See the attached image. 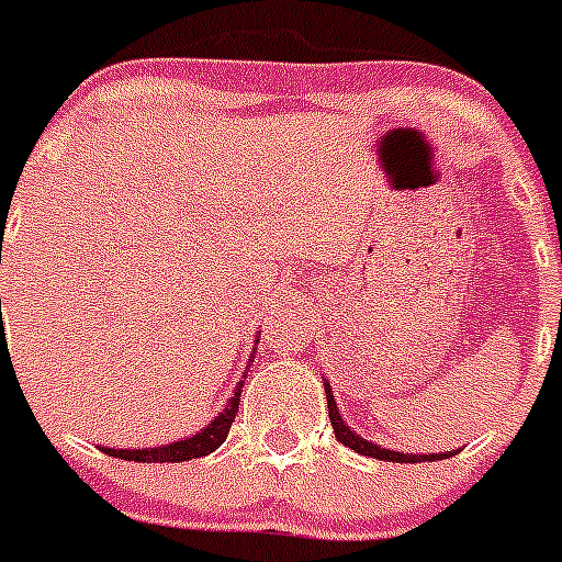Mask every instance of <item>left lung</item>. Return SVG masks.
Masks as SVG:
<instances>
[{
  "label": "left lung",
  "mask_w": 562,
  "mask_h": 562,
  "mask_svg": "<svg viewBox=\"0 0 562 562\" xmlns=\"http://www.w3.org/2000/svg\"><path fill=\"white\" fill-rule=\"evenodd\" d=\"M325 397H328V419H330V427H334V436L339 438L341 445L350 447V450L361 452V456H370V458H378V461H389V463H419V461H441V456H403V452H392V450H383V447L372 445V441H367V438L356 436V432L350 430V427L341 422L339 411H336V403H334V394H330V386L325 383Z\"/></svg>",
  "instance_id": "8db88e82"
}]
</instances>
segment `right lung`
I'll list each match as a JSON object with an SVG mask.
<instances>
[{"label": "right lung", "mask_w": 562, "mask_h": 562, "mask_svg": "<svg viewBox=\"0 0 562 562\" xmlns=\"http://www.w3.org/2000/svg\"><path fill=\"white\" fill-rule=\"evenodd\" d=\"M239 394H243V383L234 389V397L232 403L226 405V411H223L221 416H215L212 425H206L204 430L195 432L192 438H184V441H176V445H168V447H154V450H104V452L106 456L124 458V461H140V463H179V461H192V458L210 456V452H215L217 447L226 441L228 427H232L234 416H237V408H239Z\"/></svg>", "instance_id": "1"}]
</instances>
